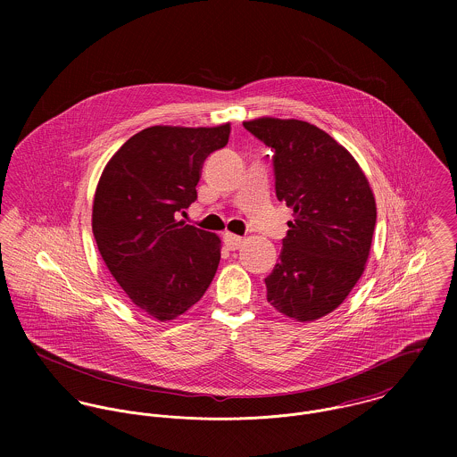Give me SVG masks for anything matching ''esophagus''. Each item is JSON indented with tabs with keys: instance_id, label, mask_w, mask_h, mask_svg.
I'll list each match as a JSON object with an SVG mask.
<instances>
[{
	"instance_id": "34e87169",
	"label": "esophagus",
	"mask_w": 457,
	"mask_h": 457,
	"mask_svg": "<svg viewBox=\"0 0 457 457\" xmlns=\"http://www.w3.org/2000/svg\"><path fill=\"white\" fill-rule=\"evenodd\" d=\"M243 237H239V236H236V234H230V232H227L225 236H223V243H225V246L228 248V250H237V248H241V245H243Z\"/></svg>"
}]
</instances>
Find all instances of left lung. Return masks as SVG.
<instances>
[{
  "label": "left lung",
  "instance_id": "1",
  "mask_svg": "<svg viewBox=\"0 0 457 457\" xmlns=\"http://www.w3.org/2000/svg\"><path fill=\"white\" fill-rule=\"evenodd\" d=\"M243 125L270 147L276 196L294 209L279 261L265 278L267 301L292 320H319L364 272L375 196L355 158L319 127L278 118Z\"/></svg>",
  "mask_w": 457,
  "mask_h": 457
}]
</instances>
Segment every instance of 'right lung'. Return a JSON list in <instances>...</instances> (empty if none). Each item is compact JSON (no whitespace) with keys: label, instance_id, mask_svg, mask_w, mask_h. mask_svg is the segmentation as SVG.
<instances>
[{"label":"right lung","instance_id":"add662e5","mask_svg":"<svg viewBox=\"0 0 457 457\" xmlns=\"http://www.w3.org/2000/svg\"><path fill=\"white\" fill-rule=\"evenodd\" d=\"M228 135L230 123L145 129L118 149L98 181V252L131 303L160 322L188 312L216 274L220 237L176 218L195 202L202 163Z\"/></svg>","mask_w":457,"mask_h":457}]
</instances>
